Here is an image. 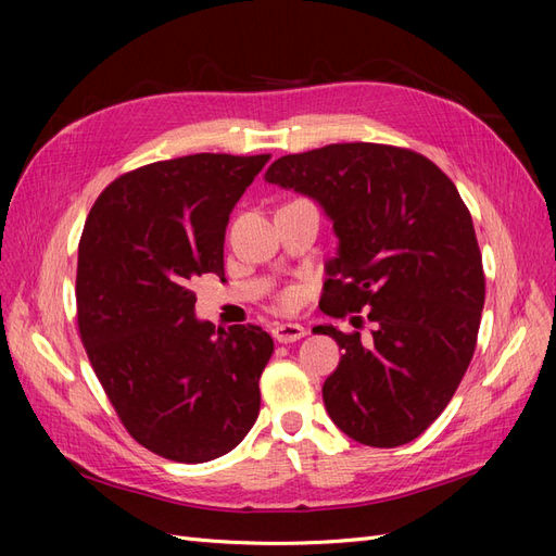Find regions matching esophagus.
<instances>
[{"label":"esophagus","instance_id":"obj_1","mask_svg":"<svg viewBox=\"0 0 556 556\" xmlns=\"http://www.w3.org/2000/svg\"><path fill=\"white\" fill-rule=\"evenodd\" d=\"M304 336H306V329L294 323H282L274 327V339L278 343H294L299 339H304Z\"/></svg>","mask_w":556,"mask_h":556}]
</instances>
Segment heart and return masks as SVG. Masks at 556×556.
I'll use <instances>...</instances> for the list:
<instances>
[{
	"label": "heart",
	"instance_id": "1",
	"mask_svg": "<svg viewBox=\"0 0 556 556\" xmlns=\"http://www.w3.org/2000/svg\"><path fill=\"white\" fill-rule=\"evenodd\" d=\"M282 304H285V306H290V304H292V294L285 296V299H282Z\"/></svg>",
	"mask_w": 556,
	"mask_h": 556
}]
</instances>
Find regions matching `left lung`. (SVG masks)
I'll use <instances>...</instances> for the list:
<instances>
[{
	"label": "left lung",
	"mask_w": 556,
	"mask_h": 556,
	"mask_svg": "<svg viewBox=\"0 0 556 556\" xmlns=\"http://www.w3.org/2000/svg\"><path fill=\"white\" fill-rule=\"evenodd\" d=\"M264 178L315 199L333 223L339 252L319 308L364 311L374 325L371 339L313 329L343 350L323 387L333 425L371 447L415 441L457 392L484 306L482 255L457 188L415 150L362 141L285 155Z\"/></svg>",
	"instance_id": "8db88e82"
}]
</instances>
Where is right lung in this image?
<instances>
[{"mask_svg":"<svg viewBox=\"0 0 556 556\" xmlns=\"http://www.w3.org/2000/svg\"><path fill=\"white\" fill-rule=\"evenodd\" d=\"M271 155L199 153L139 166L99 194L78 243V331L129 435L201 464L260 415L274 355L262 327L197 319L194 278L225 276L229 213Z\"/></svg>","mask_w":556,"mask_h":556,"instance_id":"1","label":"right lung"}]
</instances>
